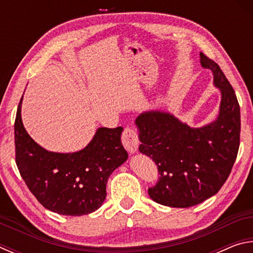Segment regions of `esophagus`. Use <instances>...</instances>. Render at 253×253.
Masks as SVG:
<instances>
[{"label":"esophagus","instance_id":"1","mask_svg":"<svg viewBox=\"0 0 253 253\" xmlns=\"http://www.w3.org/2000/svg\"><path fill=\"white\" fill-rule=\"evenodd\" d=\"M122 142L124 147H125L130 154H134L137 152L139 146L138 136H137L136 131L131 128H125L122 135Z\"/></svg>","mask_w":253,"mask_h":253}]
</instances>
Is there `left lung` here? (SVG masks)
Here are the masks:
<instances>
[{"label":"left lung","mask_w":253,"mask_h":253,"mask_svg":"<svg viewBox=\"0 0 253 253\" xmlns=\"http://www.w3.org/2000/svg\"><path fill=\"white\" fill-rule=\"evenodd\" d=\"M201 66L213 74L221 92L219 115L194 128L163 110L144 111L136 118L139 152L157 165L160 181L148 188L156 203L190 208L219 192L229 177L240 144V106L232 85L217 63L200 53Z\"/></svg>","instance_id":"obj_1"}]
</instances>
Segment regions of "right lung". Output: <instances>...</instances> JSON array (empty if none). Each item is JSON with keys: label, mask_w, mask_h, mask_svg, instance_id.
I'll list each match as a JSON object with an SVG mask.
<instances>
[{"label": "right lung", "mask_w": 253, "mask_h": 253, "mask_svg": "<svg viewBox=\"0 0 253 253\" xmlns=\"http://www.w3.org/2000/svg\"><path fill=\"white\" fill-rule=\"evenodd\" d=\"M22 99L14 124L15 162L25 184L45 209L62 215L95 212L106 199L110 174L127 161L123 127L98 128L87 146L75 153H54L41 147L25 130Z\"/></svg>", "instance_id": "obj_1"}]
</instances>
